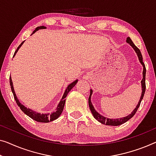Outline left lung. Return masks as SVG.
<instances>
[{
	"mask_svg": "<svg viewBox=\"0 0 156 156\" xmlns=\"http://www.w3.org/2000/svg\"><path fill=\"white\" fill-rule=\"evenodd\" d=\"M126 42L127 43H129L130 46L134 49V50L135 51L136 55H137V57L139 58V62H140L141 64L143 66V78L142 80L141 81V95L140 97V99H139V101L138 102V104L136 105V108L134 109L133 111H132V112L130 113L129 115L125 116V117H123V118H116V119H111V118H106L104 117L101 114H99V113L97 112V111L95 110L94 107L93 106L92 104V101H91V97H92V90H90V97H89V99H88V103H89V106H90V111H91V112L92 113L93 116H94V118L95 119L98 120L99 122L102 123V124H105L106 125H112V126H118V125H122L123 123H125V122H127V120H129L130 118H132L133 117L134 115L135 114L136 111H137L138 108L139 107V106H140V104H141V101L142 100L143 97H144V93H145V90H146V83H145V78H146V67H145V65L144 63L143 62V57H142V55H141V53L140 52V50H139V49L136 47V46L134 45L133 42L130 39L129 37L127 38Z\"/></svg>",
	"mask_w": 156,
	"mask_h": 156,
	"instance_id": "left-lung-1",
	"label": "left lung"
}]
</instances>
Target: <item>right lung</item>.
Segmentation results:
<instances>
[{"label":"right lung","mask_w":156,"mask_h":156,"mask_svg":"<svg viewBox=\"0 0 156 156\" xmlns=\"http://www.w3.org/2000/svg\"><path fill=\"white\" fill-rule=\"evenodd\" d=\"M46 29V27H44V26L38 27L33 31V33H32L31 35H33L34 34L36 33V32L37 31H38L39 29ZM24 43V41H23L22 43H21L20 45H19V47L17 48V50L15 51V54H14L13 57H15L16 53H17V51L19 50V49L21 48V46L23 45V43ZM78 80H76L75 81H73V83H71V84H69L68 85V87H66V90H65L63 96H62V98L61 99V100H60L59 103L58 104L57 107L56 108L55 111H54V112H52L51 113H41L36 112V111H33L32 109H30V108H28L27 107H25V106L23 105V104L20 103V101H19V99L17 98V95H16V94H15V90H14L12 80L11 77H10V86H11V90H12V93H13L14 98H15V101H16V103L17 104L18 106L20 108L21 110H22L23 112L25 113V114L29 116V117L32 118V119L34 120H36V121H37V122H49L53 121V120L57 119V118L59 117L60 115L62 114V111H63V109H64V105H65V101H66V97L67 96V94H68V93L71 91V90L72 89V88H73L74 86L76 85V83H78Z\"/></svg>","instance_id":"1"}]
</instances>
